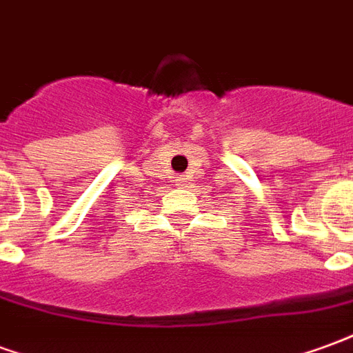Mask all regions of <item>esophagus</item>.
Instances as JSON below:
<instances>
[{"mask_svg": "<svg viewBox=\"0 0 353 353\" xmlns=\"http://www.w3.org/2000/svg\"><path fill=\"white\" fill-rule=\"evenodd\" d=\"M174 182H176V186H184L186 179H184V176H176V180H174Z\"/></svg>", "mask_w": 353, "mask_h": 353, "instance_id": "obj_1", "label": "esophagus"}]
</instances>
